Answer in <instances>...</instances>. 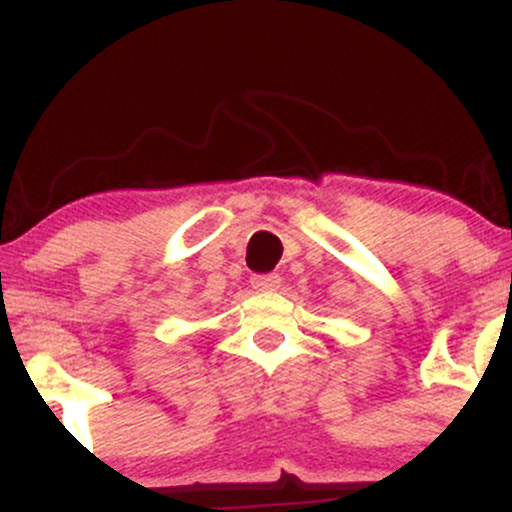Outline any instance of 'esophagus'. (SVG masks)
I'll list each match as a JSON object with an SVG mask.
<instances>
[{"label": "esophagus", "instance_id": "1", "mask_svg": "<svg viewBox=\"0 0 512 512\" xmlns=\"http://www.w3.org/2000/svg\"><path fill=\"white\" fill-rule=\"evenodd\" d=\"M250 284L255 286L257 291H276L281 286L279 274H255L250 279Z\"/></svg>", "mask_w": 512, "mask_h": 512}]
</instances>
